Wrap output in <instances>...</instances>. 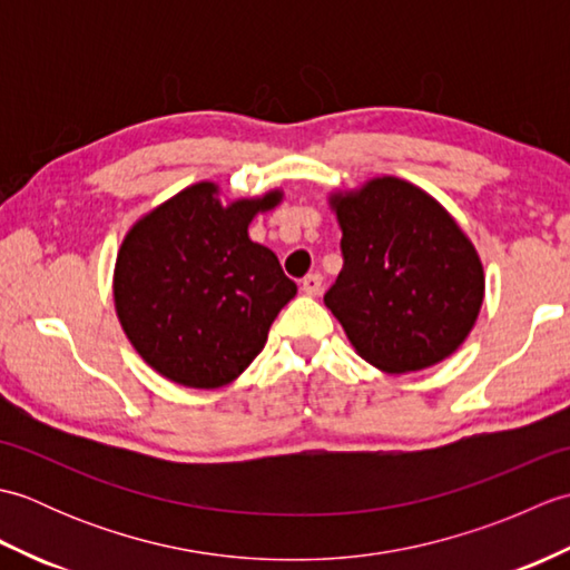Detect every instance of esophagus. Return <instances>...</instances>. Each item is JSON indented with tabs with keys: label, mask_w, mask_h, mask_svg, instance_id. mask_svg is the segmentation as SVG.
<instances>
[{
	"label": "esophagus",
	"mask_w": 570,
	"mask_h": 570,
	"mask_svg": "<svg viewBox=\"0 0 570 570\" xmlns=\"http://www.w3.org/2000/svg\"><path fill=\"white\" fill-rule=\"evenodd\" d=\"M321 286H323V276L321 274H308L304 282H301V292H304L306 296H318Z\"/></svg>",
	"instance_id": "1"
}]
</instances>
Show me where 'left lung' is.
I'll return each instance as SVG.
<instances>
[{
    "label": "left lung",
    "instance_id": "left-lung-1",
    "mask_svg": "<svg viewBox=\"0 0 570 570\" xmlns=\"http://www.w3.org/2000/svg\"><path fill=\"white\" fill-rule=\"evenodd\" d=\"M328 203L343 269L323 301L355 353L390 374L451 357L485 298L480 254L453 215L396 176L331 193Z\"/></svg>",
    "mask_w": 570,
    "mask_h": 570
}]
</instances>
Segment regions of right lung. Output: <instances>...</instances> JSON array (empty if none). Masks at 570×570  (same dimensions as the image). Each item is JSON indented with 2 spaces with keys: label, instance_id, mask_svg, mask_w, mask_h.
Returning <instances> with one entry per match:
<instances>
[{
  "label": "right lung",
  "instance_id": "obj_1",
  "mask_svg": "<svg viewBox=\"0 0 570 570\" xmlns=\"http://www.w3.org/2000/svg\"><path fill=\"white\" fill-rule=\"evenodd\" d=\"M282 198L274 188L223 200L220 188L200 180L131 225L117 252L115 311L131 347L161 377L217 390L262 353L296 284L247 227Z\"/></svg>",
  "mask_w": 570,
  "mask_h": 570
}]
</instances>
